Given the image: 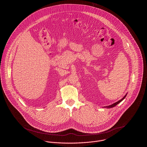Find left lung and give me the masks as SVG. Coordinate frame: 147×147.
<instances>
[{"instance_id": "left-lung-1", "label": "left lung", "mask_w": 147, "mask_h": 147, "mask_svg": "<svg viewBox=\"0 0 147 147\" xmlns=\"http://www.w3.org/2000/svg\"><path fill=\"white\" fill-rule=\"evenodd\" d=\"M126 94L124 96V97H123V98L122 99H121V100H119V101H117V102H115V103H114V104H112V105H109V106H105V107H107V108H111V107H114V106H115L116 105H118L119 103H120L123 100H124L125 99V98L126 97Z\"/></svg>"}]
</instances>
